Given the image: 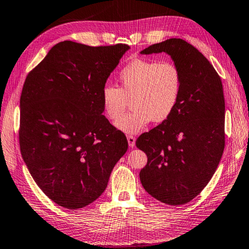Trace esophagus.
<instances>
[{
	"label": "esophagus",
	"instance_id": "obj_1",
	"mask_svg": "<svg viewBox=\"0 0 249 249\" xmlns=\"http://www.w3.org/2000/svg\"><path fill=\"white\" fill-rule=\"evenodd\" d=\"M126 140H128L129 146H130V147H134V145H135V138L133 137V135H132V134H129L128 137H126Z\"/></svg>",
	"mask_w": 249,
	"mask_h": 249
}]
</instances>
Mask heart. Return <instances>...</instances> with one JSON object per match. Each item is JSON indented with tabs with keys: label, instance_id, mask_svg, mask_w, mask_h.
I'll return each instance as SVG.
<instances>
[{
	"label": "heart",
	"instance_id": "heart-1",
	"mask_svg": "<svg viewBox=\"0 0 249 249\" xmlns=\"http://www.w3.org/2000/svg\"><path fill=\"white\" fill-rule=\"evenodd\" d=\"M120 88L105 84L101 98L106 116L119 119L133 102V110L116 123L125 133H137L151 121L161 124L170 118L179 105L183 90V72L171 60L137 58L119 72Z\"/></svg>",
	"mask_w": 249,
	"mask_h": 249
}]
</instances>
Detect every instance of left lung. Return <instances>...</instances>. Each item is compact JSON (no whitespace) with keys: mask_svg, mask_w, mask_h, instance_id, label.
I'll return each mask as SVG.
<instances>
[{"mask_svg":"<svg viewBox=\"0 0 249 249\" xmlns=\"http://www.w3.org/2000/svg\"><path fill=\"white\" fill-rule=\"evenodd\" d=\"M161 52L180 66L183 90L170 118L137 140L147 156L140 180L154 198L176 206L195 198L218 168L226 145V104L221 78L197 49L175 37L141 53Z\"/></svg>","mask_w":249,"mask_h":249,"instance_id":"left-lung-1","label":"left lung"}]
</instances>
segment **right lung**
Segmentation results:
<instances>
[{
	"label": "right lung",
	"mask_w": 249,
	"mask_h": 249,
	"mask_svg": "<svg viewBox=\"0 0 249 249\" xmlns=\"http://www.w3.org/2000/svg\"><path fill=\"white\" fill-rule=\"evenodd\" d=\"M129 49L59 42L23 83V161L42 192L64 208H82L100 197L128 149L124 132L102 115L101 92Z\"/></svg>",
	"instance_id": "right-lung-1"
}]
</instances>
